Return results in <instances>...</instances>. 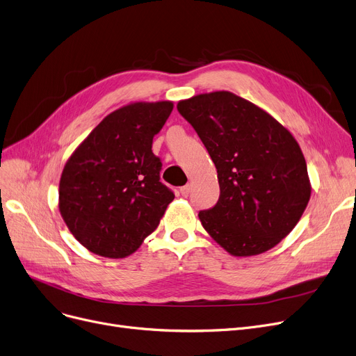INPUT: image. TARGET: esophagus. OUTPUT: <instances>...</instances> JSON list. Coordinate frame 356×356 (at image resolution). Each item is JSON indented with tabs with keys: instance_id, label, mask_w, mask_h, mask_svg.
Segmentation results:
<instances>
[{
	"instance_id": "1",
	"label": "esophagus",
	"mask_w": 356,
	"mask_h": 356,
	"mask_svg": "<svg viewBox=\"0 0 356 356\" xmlns=\"http://www.w3.org/2000/svg\"><path fill=\"white\" fill-rule=\"evenodd\" d=\"M191 191H192V186H191V184H186V186L180 188V195L186 197V196L191 193Z\"/></svg>"
}]
</instances>
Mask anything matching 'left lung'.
Instances as JSON below:
<instances>
[{
  "instance_id": "1",
  "label": "left lung",
  "mask_w": 356,
  "mask_h": 356,
  "mask_svg": "<svg viewBox=\"0 0 356 356\" xmlns=\"http://www.w3.org/2000/svg\"><path fill=\"white\" fill-rule=\"evenodd\" d=\"M216 167L220 199L199 220L225 252L265 253L285 238L312 196L302 151L292 134L259 106L229 91L177 103Z\"/></svg>"
}]
</instances>
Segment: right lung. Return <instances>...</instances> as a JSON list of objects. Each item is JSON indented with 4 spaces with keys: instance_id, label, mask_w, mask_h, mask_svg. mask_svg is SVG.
Returning a JSON list of instances; mask_svg holds the SVG:
<instances>
[{
    "instance_id": "right-lung-1",
    "label": "right lung",
    "mask_w": 356,
    "mask_h": 356,
    "mask_svg": "<svg viewBox=\"0 0 356 356\" xmlns=\"http://www.w3.org/2000/svg\"><path fill=\"white\" fill-rule=\"evenodd\" d=\"M173 102H135L107 115L75 148L59 180V212L91 253L123 259L138 250L175 199L160 181L152 138Z\"/></svg>"
}]
</instances>
